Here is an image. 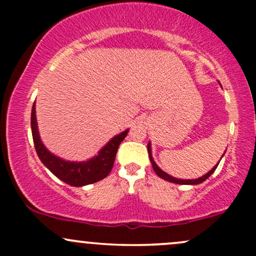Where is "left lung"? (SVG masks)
<instances>
[{
    "mask_svg": "<svg viewBox=\"0 0 256 256\" xmlns=\"http://www.w3.org/2000/svg\"><path fill=\"white\" fill-rule=\"evenodd\" d=\"M148 154H149V158H150V162H152V170H154L155 173H156V174L158 176V177L162 178V179H165V180L171 182V183H176V184H192V185H195V184H200V183H202V182H204L206 179H207L208 177H210V174H212V173H213L214 171H216V167H218L219 162H220V161H219V162L216 164V165L214 166L213 168L210 170V172L206 173L204 176H202V177H200V178H198V179H178V178L172 177V176L167 174L166 172H164L162 170H161L160 167H158V166L156 165V164H155L154 158H152V146H150V142L148 143Z\"/></svg>",
    "mask_w": 256,
    "mask_h": 256,
    "instance_id": "1",
    "label": "left lung"
}]
</instances>
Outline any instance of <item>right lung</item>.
I'll return each instance as SVG.
<instances>
[{"mask_svg": "<svg viewBox=\"0 0 256 256\" xmlns=\"http://www.w3.org/2000/svg\"><path fill=\"white\" fill-rule=\"evenodd\" d=\"M31 128L34 148H36L38 158H40L43 165L52 174L56 176L58 179H61L66 184L72 185V186H84V185L96 183V182L107 177L113 168L114 160H116V155L120 143L122 142V140L128 132V130L112 138L95 158L88 161L74 162V161H66L55 156L44 146L42 140H40V134H38L34 104L32 106L31 112Z\"/></svg>", "mask_w": 256, "mask_h": 256, "instance_id": "add662e5", "label": "right lung"}]
</instances>
